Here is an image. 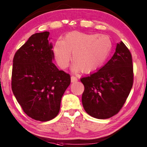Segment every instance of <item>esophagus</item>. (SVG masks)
Masks as SVG:
<instances>
[{
    "instance_id": "34e87169",
    "label": "esophagus",
    "mask_w": 147,
    "mask_h": 147,
    "mask_svg": "<svg viewBox=\"0 0 147 147\" xmlns=\"http://www.w3.org/2000/svg\"><path fill=\"white\" fill-rule=\"evenodd\" d=\"M71 82H76V81L78 80V78H76V76H72L71 78Z\"/></svg>"
}]
</instances>
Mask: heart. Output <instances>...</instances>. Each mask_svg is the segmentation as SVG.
<instances>
[{"label":"heart","instance_id":"1","mask_svg":"<svg viewBox=\"0 0 147 147\" xmlns=\"http://www.w3.org/2000/svg\"><path fill=\"white\" fill-rule=\"evenodd\" d=\"M111 47L108 36L74 32L68 34L63 41H57L53 51L56 62L61 69H66L69 65L72 53L74 69L89 73L104 62Z\"/></svg>","mask_w":147,"mask_h":147}]
</instances>
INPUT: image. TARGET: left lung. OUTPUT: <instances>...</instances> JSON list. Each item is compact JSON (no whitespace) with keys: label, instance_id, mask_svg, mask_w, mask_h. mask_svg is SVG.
Wrapping results in <instances>:
<instances>
[{"label":"left lung","instance_id":"1","mask_svg":"<svg viewBox=\"0 0 147 147\" xmlns=\"http://www.w3.org/2000/svg\"><path fill=\"white\" fill-rule=\"evenodd\" d=\"M80 81L84 86L82 102L88 114L97 119L116 115L125 103L133 84L130 51L121 41L104 67Z\"/></svg>","mask_w":147,"mask_h":147}]
</instances>
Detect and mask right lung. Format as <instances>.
I'll list each match as a JSON object with an SVG mask.
<instances>
[{
  "instance_id": "1",
  "label": "right lung",
  "mask_w": 147,
  "mask_h": 147,
  "mask_svg": "<svg viewBox=\"0 0 147 147\" xmlns=\"http://www.w3.org/2000/svg\"><path fill=\"white\" fill-rule=\"evenodd\" d=\"M49 36V32L33 34L13 59V94L26 114L40 121L58 115L61 98L71 83L70 74L53 63Z\"/></svg>"
}]
</instances>
